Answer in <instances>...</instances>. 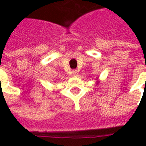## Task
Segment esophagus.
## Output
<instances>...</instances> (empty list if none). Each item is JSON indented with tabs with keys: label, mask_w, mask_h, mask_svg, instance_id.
<instances>
[{
	"label": "esophagus",
	"mask_w": 146,
	"mask_h": 146,
	"mask_svg": "<svg viewBox=\"0 0 146 146\" xmlns=\"http://www.w3.org/2000/svg\"><path fill=\"white\" fill-rule=\"evenodd\" d=\"M72 73H73V75L74 76H78V71L76 70H73V71H72Z\"/></svg>",
	"instance_id": "34e87169"
}]
</instances>
